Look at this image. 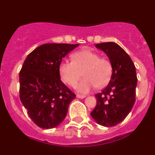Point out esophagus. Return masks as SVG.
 <instances>
[{
  "label": "esophagus",
  "mask_w": 155,
  "mask_h": 155,
  "mask_svg": "<svg viewBox=\"0 0 155 155\" xmlns=\"http://www.w3.org/2000/svg\"><path fill=\"white\" fill-rule=\"evenodd\" d=\"M77 98H79V99H84V98L86 97L85 95H80V94H77Z\"/></svg>",
  "instance_id": "obj_1"
}]
</instances>
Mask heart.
<instances>
[{
	"label": "heart",
	"mask_w": 155,
	"mask_h": 155,
	"mask_svg": "<svg viewBox=\"0 0 155 155\" xmlns=\"http://www.w3.org/2000/svg\"><path fill=\"white\" fill-rule=\"evenodd\" d=\"M113 67L111 61L100 57L99 53L89 49L80 50L72 55V61L64 60L59 67L61 79L70 87H74L81 77L78 90L87 93L95 87H103L109 82L112 75Z\"/></svg>",
	"instance_id": "1"
}]
</instances>
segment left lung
Returning a JSON list of instances; mask_svg holds the SVG:
<instances>
[{
    "mask_svg": "<svg viewBox=\"0 0 155 155\" xmlns=\"http://www.w3.org/2000/svg\"><path fill=\"white\" fill-rule=\"evenodd\" d=\"M96 47L106 53L113 71L108 86L95 95L96 106L90 114L99 124L114 127L126 118L136 101V68L129 55L116 43H101Z\"/></svg>",
    "mask_w": 155,
    "mask_h": 155,
    "instance_id": "8db88e82",
    "label": "left lung"
}]
</instances>
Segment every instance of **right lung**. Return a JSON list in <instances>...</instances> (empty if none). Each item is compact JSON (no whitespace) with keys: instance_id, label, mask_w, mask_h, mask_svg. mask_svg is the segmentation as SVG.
<instances>
[{"instance_id":"add662e5","label":"right lung","mask_w":155,"mask_h":155,"mask_svg":"<svg viewBox=\"0 0 155 155\" xmlns=\"http://www.w3.org/2000/svg\"><path fill=\"white\" fill-rule=\"evenodd\" d=\"M79 44H44L26 57L19 72V97L34 123L43 129L60 124L76 97L60 79L62 58Z\"/></svg>"}]
</instances>
